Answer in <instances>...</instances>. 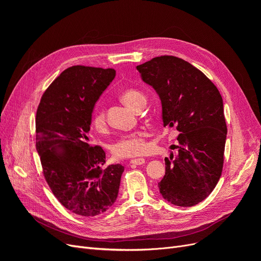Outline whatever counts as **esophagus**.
<instances>
[{
  "label": "esophagus",
  "mask_w": 261,
  "mask_h": 261,
  "mask_svg": "<svg viewBox=\"0 0 261 261\" xmlns=\"http://www.w3.org/2000/svg\"><path fill=\"white\" fill-rule=\"evenodd\" d=\"M145 159L144 158H137V159H132L130 160V163L132 164H135V165H141V164H144L145 163Z\"/></svg>",
  "instance_id": "34e87169"
}]
</instances>
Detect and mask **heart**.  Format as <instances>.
<instances>
[{
	"instance_id": "obj_1",
	"label": "heart",
	"mask_w": 261,
	"mask_h": 261,
	"mask_svg": "<svg viewBox=\"0 0 261 261\" xmlns=\"http://www.w3.org/2000/svg\"><path fill=\"white\" fill-rule=\"evenodd\" d=\"M121 100L125 106L135 110L140 102L146 101V98L143 93L136 89H126L121 93ZM92 125L100 133H105L107 130L106 114L100 106L93 109ZM145 137L146 134L144 132H134L124 135L112 146V153L117 158L139 155L146 149Z\"/></svg>"
}]
</instances>
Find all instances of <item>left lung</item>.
Wrapping results in <instances>:
<instances>
[{"label": "left lung", "instance_id": "left-lung-1", "mask_svg": "<svg viewBox=\"0 0 261 261\" xmlns=\"http://www.w3.org/2000/svg\"><path fill=\"white\" fill-rule=\"evenodd\" d=\"M136 68L160 98L164 127L179 132L178 145L170 147L177 153L164 159L160 194L175 206H195L222 173L227 132L222 97L198 68L175 57H158Z\"/></svg>", "mask_w": 261, "mask_h": 261}]
</instances>
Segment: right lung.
Here are the masks:
<instances>
[{
    "label": "right lung",
    "mask_w": 261,
    "mask_h": 261,
    "mask_svg": "<svg viewBox=\"0 0 261 261\" xmlns=\"http://www.w3.org/2000/svg\"><path fill=\"white\" fill-rule=\"evenodd\" d=\"M113 68L68 67L43 93L36 116V148L43 175L57 199L82 217L106 212L115 202L124 167L105 168L106 152L87 134Z\"/></svg>",
    "instance_id": "obj_1"
}]
</instances>
